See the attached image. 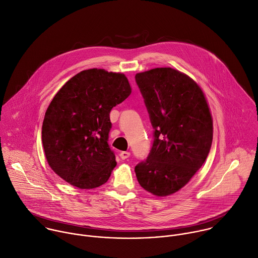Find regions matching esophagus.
I'll return each mask as SVG.
<instances>
[{
  "instance_id": "1",
  "label": "esophagus",
  "mask_w": 258,
  "mask_h": 258,
  "mask_svg": "<svg viewBox=\"0 0 258 258\" xmlns=\"http://www.w3.org/2000/svg\"><path fill=\"white\" fill-rule=\"evenodd\" d=\"M119 156H120V158L122 160H126V159H128L130 157V152H128V151H121Z\"/></svg>"
}]
</instances>
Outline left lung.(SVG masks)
I'll return each mask as SVG.
<instances>
[{
	"mask_svg": "<svg viewBox=\"0 0 258 258\" xmlns=\"http://www.w3.org/2000/svg\"><path fill=\"white\" fill-rule=\"evenodd\" d=\"M153 128L146 160L135 167L140 186L157 196L184 187L207 160L213 142V120L201 88L172 68L135 75Z\"/></svg>",
	"mask_w": 258,
	"mask_h": 258,
	"instance_id": "1",
	"label": "left lung"
}]
</instances>
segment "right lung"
I'll return each instance as SVG.
<instances>
[{"instance_id": "obj_1", "label": "right lung", "mask_w": 258, "mask_h": 258, "mask_svg": "<svg viewBox=\"0 0 258 258\" xmlns=\"http://www.w3.org/2000/svg\"><path fill=\"white\" fill-rule=\"evenodd\" d=\"M130 93L124 74L102 69L81 71L67 81L50 101L41 128L51 170L80 189L105 184L117 165L108 143L110 113Z\"/></svg>"}]
</instances>
